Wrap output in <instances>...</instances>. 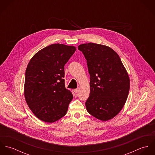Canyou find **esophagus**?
<instances>
[{"mask_svg": "<svg viewBox=\"0 0 155 155\" xmlns=\"http://www.w3.org/2000/svg\"><path fill=\"white\" fill-rule=\"evenodd\" d=\"M79 91V88L74 89H73V91H74L75 93L78 92Z\"/></svg>", "mask_w": 155, "mask_h": 155, "instance_id": "34e87169", "label": "esophagus"}]
</instances>
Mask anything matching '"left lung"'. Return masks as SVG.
Instances as JSON below:
<instances>
[{
	"label": "left lung",
	"instance_id": "1",
	"mask_svg": "<svg viewBox=\"0 0 155 155\" xmlns=\"http://www.w3.org/2000/svg\"><path fill=\"white\" fill-rule=\"evenodd\" d=\"M90 75L89 113L106 121L123 108L130 91V78L118 54L110 47L94 43L80 45Z\"/></svg>",
	"mask_w": 155,
	"mask_h": 155
}]
</instances>
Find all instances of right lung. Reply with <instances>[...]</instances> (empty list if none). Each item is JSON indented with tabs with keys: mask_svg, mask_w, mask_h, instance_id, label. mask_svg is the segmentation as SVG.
I'll return each mask as SVG.
<instances>
[{
	"mask_svg": "<svg viewBox=\"0 0 155 155\" xmlns=\"http://www.w3.org/2000/svg\"><path fill=\"white\" fill-rule=\"evenodd\" d=\"M73 46L56 44L38 52L25 70L24 96L40 120L52 123L63 117L73 99L66 88L64 66L76 51Z\"/></svg>",
	"mask_w": 155,
	"mask_h": 155,
	"instance_id": "right-lung-1",
	"label": "right lung"
}]
</instances>
